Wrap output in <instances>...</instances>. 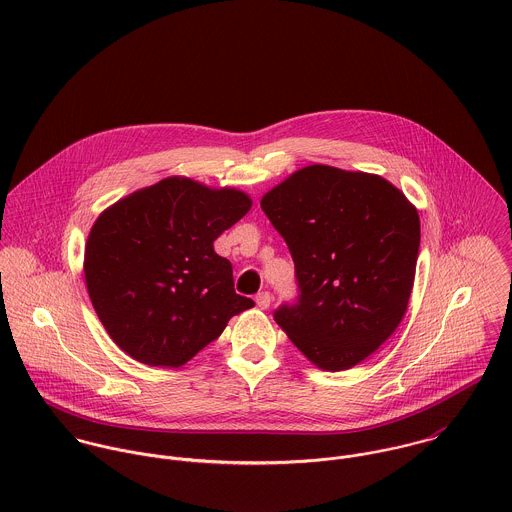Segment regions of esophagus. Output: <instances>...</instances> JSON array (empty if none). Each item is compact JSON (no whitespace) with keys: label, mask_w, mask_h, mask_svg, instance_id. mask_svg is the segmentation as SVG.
Wrapping results in <instances>:
<instances>
[{"label":"esophagus","mask_w":512,"mask_h":512,"mask_svg":"<svg viewBox=\"0 0 512 512\" xmlns=\"http://www.w3.org/2000/svg\"><path fill=\"white\" fill-rule=\"evenodd\" d=\"M256 303H258L260 309H268L270 303H272V295H270V292H260L256 295Z\"/></svg>","instance_id":"34e87169"}]
</instances>
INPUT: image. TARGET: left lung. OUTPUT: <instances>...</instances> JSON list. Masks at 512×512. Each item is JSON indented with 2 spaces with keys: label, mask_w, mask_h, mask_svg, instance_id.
Wrapping results in <instances>:
<instances>
[{
  "label": "left lung",
  "mask_w": 512,
  "mask_h": 512,
  "mask_svg": "<svg viewBox=\"0 0 512 512\" xmlns=\"http://www.w3.org/2000/svg\"><path fill=\"white\" fill-rule=\"evenodd\" d=\"M260 205L295 266L297 297L274 311L276 323L313 365H359L406 313L418 211L386 179L329 165L295 171Z\"/></svg>",
  "instance_id": "8db88e82"
}]
</instances>
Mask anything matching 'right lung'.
Here are the masks:
<instances>
[{"mask_svg":"<svg viewBox=\"0 0 512 512\" xmlns=\"http://www.w3.org/2000/svg\"><path fill=\"white\" fill-rule=\"evenodd\" d=\"M252 207L236 189L169 177L94 222L84 278L114 343L149 366H181L219 339L254 301L234 292L232 264L213 242Z\"/></svg>","mask_w":512,"mask_h":512,"instance_id":"1","label":"right lung"}]
</instances>
